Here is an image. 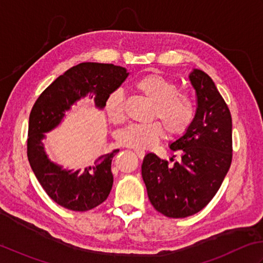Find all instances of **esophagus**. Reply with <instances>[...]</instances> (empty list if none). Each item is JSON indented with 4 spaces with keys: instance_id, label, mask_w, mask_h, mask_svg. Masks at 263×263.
<instances>
[{
    "instance_id": "34e87169",
    "label": "esophagus",
    "mask_w": 263,
    "mask_h": 263,
    "mask_svg": "<svg viewBox=\"0 0 263 263\" xmlns=\"http://www.w3.org/2000/svg\"><path fill=\"white\" fill-rule=\"evenodd\" d=\"M135 152H136L137 157H138L139 159H143L144 157H145V152L142 151V149H135Z\"/></svg>"
}]
</instances>
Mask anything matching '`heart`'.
<instances>
[{
	"label": "heart",
	"mask_w": 263,
	"mask_h": 263,
	"mask_svg": "<svg viewBox=\"0 0 263 263\" xmlns=\"http://www.w3.org/2000/svg\"><path fill=\"white\" fill-rule=\"evenodd\" d=\"M134 87L152 101L149 117L160 121L154 120L148 124H134L126 127L119 134L120 144L134 149H147L162 138L164 127L170 136H181L190 129L195 120L194 102L189 93L177 89L173 80L158 73H146L136 79ZM104 108L114 124L124 122L126 112L122 90L111 92L105 100Z\"/></svg>",
	"instance_id": "heart-1"
}]
</instances>
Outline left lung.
Instances as JSON below:
<instances>
[{
  "label": "left lung",
  "instance_id": "1",
  "mask_svg": "<svg viewBox=\"0 0 263 263\" xmlns=\"http://www.w3.org/2000/svg\"><path fill=\"white\" fill-rule=\"evenodd\" d=\"M190 79L196 94L195 120L170 145L173 151H180V162L170 165L147 153L142 164L149 201L169 218L190 217L206 206L220 189L233 159L228 105L208 73L195 69Z\"/></svg>",
  "mask_w": 263,
  "mask_h": 263
}]
</instances>
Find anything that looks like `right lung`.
Instances as JSON below:
<instances>
[{
    "label": "right lung",
    "mask_w": 263,
    "mask_h": 263,
    "mask_svg": "<svg viewBox=\"0 0 263 263\" xmlns=\"http://www.w3.org/2000/svg\"><path fill=\"white\" fill-rule=\"evenodd\" d=\"M125 68L109 63L84 62L59 76L36 100L29 115L27 157L37 180L51 199L69 210L88 211L103 203L114 185L111 162L119 149L100 158L82 173L62 170L47 159L43 148L44 133L60 124L64 112L87 93L103 108L108 95L125 82Z\"/></svg>",
    "instance_id": "1"
}]
</instances>
